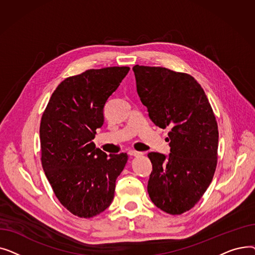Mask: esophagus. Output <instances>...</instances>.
Segmentation results:
<instances>
[{"mask_svg":"<svg viewBox=\"0 0 255 255\" xmlns=\"http://www.w3.org/2000/svg\"><path fill=\"white\" fill-rule=\"evenodd\" d=\"M129 155H130V156L137 157V156H141V155H142V153L137 152V151H135V150H130V151H129Z\"/></svg>","mask_w":255,"mask_h":255,"instance_id":"obj_1","label":"esophagus"}]
</instances>
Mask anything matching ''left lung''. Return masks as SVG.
Returning a JSON list of instances; mask_svg holds the SVG:
<instances>
[{
    "instance_id": "obj_1",
    "label": "left lung",
    "mask_w": 255,
    "mask_h": 255,
    "mask_svg": "<svg viewBox=\"0 0 255 255\" xmlns=\"http://www.w3.org/2000/svg\"><path fill=\"white\" fill-rule=\"evenodd\" d=\"M136 90L154 124L168 132L170 154H148L153 171L148 193L170 215L192 209L215 173L218 125L204 89L191 75L163 67H133Z\"/></svg>"
}]
</instances>
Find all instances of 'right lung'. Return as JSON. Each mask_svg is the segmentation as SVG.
Segmentation results:
<instances>
[{
    "instance_id": "add662e5",
    "label": "right lung",
    "mask_w": 255,
    "mask_h": 255,
    "mask_svg": "<svg viewBox=\"0 0 255 255\" xmlns=\"http://www.w3.org/2000/svg\"><path fill=\"white\" fill-rule=\"evenodd\" d=\"M129 67L90 69L58 86L40 123L41 163L53 193L73 215L92 218L109 208L126 153L107 156L93 139L103 107Z\"/></svg>"
}]
</instances>
